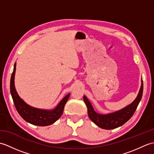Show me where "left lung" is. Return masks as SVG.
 <instances>
[{
    "label": "left lung",
    "mask_w": 154,
    "mask_h": 154,
    "mask_svg": "<svg viewBox=\"0 0 154 154\" xmlns=\"http://www.w3.org/2000/svg\"><path fill=\"white\" fill-rule=\"evenodd\" d=\"M141 81V87L136 99L129 105L112 113L102 114L96 112L89 100L84 95L83 100L87 107L88 115L90 119L99 127L106 130L114 129L122 126L133 116L141 100L143 93V80L142 79Z\"/></svg>",
    "instance_id": "8db88e82"
}]
</instances>
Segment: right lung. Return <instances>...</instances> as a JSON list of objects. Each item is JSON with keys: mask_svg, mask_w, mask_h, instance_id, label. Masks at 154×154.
<instances>
[{"mask_svg": "<svg viewBox=\"0 0 154 154\" xmlns=\"http://www.w3.org/2000/svg\"><path fill=\"white\" fill-rule=\"evenodd\" d=\"M16 66V63H15L11 79V93L18 112L24 120L34 125L40 126L51 125L60 119L63 114L64 106L70 96V94H67L57 104V106L52 110L36 109L28 105L19 97L15 89L14 76Z\"/></svg>", "mask_w": 154, "mask_h": 154, "instance_id": "right-lung-1", "label": "right lung"}]
</instances>
